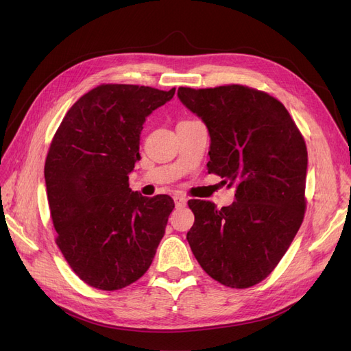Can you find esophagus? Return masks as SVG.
Here are the masks:
<instances>
[{"mask_svg":"<svg viewBox=\"0 0 351 351\" xmlns=\"http://www.w3.org/2000/svg\"><path fill=\"white\" fill-rule=\"evenodd\" d=\"M174 202H176V206H184L187 204V197L183 195H176Z\"/></svg>","mask_w":351,"mask_h":351,"instance_id":"esophagus-1","label":"esophagus"}]
</instances>
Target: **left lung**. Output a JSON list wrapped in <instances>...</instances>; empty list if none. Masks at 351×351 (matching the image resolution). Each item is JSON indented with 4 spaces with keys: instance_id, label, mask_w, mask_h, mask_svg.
Segmentation results:
<instances>
[{
    "instance_id": "8db88e82",
    "label": "left lung",
    "mask_w": 351,
    "mask_h": 351,
    "mask_svg": "<svg viewBox=\"0 0 351 351\" xmlns=\"http://www.w3.org/2000/svg\"><path fill=\"white\" fill-rule=\"evenodd\" d=\"M177 93L209 130L208 173L236 186V200L221 209L208 200H189L195 214L190 249L210 278L249 289L275 269L303 222V134L284 105L263 90L224 84L178 88Z\"/></svg>"
}]
</instances>
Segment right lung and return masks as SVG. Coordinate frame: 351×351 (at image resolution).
<instances>
[{"mask_svg": "<svg viewBox=\"0 0 351 351\" xmlns=\"http://www.w3.org/2000/svg\"><path fill=\"white\" fill-rule=\"evenodd\" d=\"M139 84H99L73 104L45 159L56 243L77 277L114 291L149 269L174 200L132 192L146 117L174 97Z\"/></svg>", "mask_w": 351, "mask_h": 351, "instance_id": "right-lung-1", "label": "right lung"}]
</instances>
